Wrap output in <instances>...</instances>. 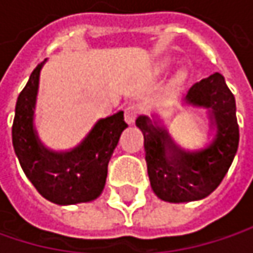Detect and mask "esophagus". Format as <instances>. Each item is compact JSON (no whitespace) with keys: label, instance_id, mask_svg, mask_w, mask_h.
<instances>
[{"label":"esophagus","instance_id":"34e87169","mask_svg":"<svg viewBox=\"0 0 253 253\" xmlns=\"http://www.w3.org/2000/svg\"><path fill=\"white\" fill-rule=\"evenodd\" d=\"M139 116V105L137 104H127L125 108V117H126L127 123H134V120Z\"/></svg>","mask_w":253,"mask_h":253}]
</instances>
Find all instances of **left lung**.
<instances>
[{
    "label": "left lung",
    "mask_w": 253,
    "mask_h": 253,
    "mask_svg": "<svg viewBox=\"0 0 253 253\" xmlns=\"http://www.w3.org/2000/svg\"><path fill=\"white\" fill-rule=\"evenodd\" d=\"M184 101L211 108L215 120L217 134L212 143L199 152H184L177 148L167 130L152 125L148 117L136 120L145 139V160L152 190L163 201L177 204L204 199L212 193L227 174L239 146L234 95L220 73L196 82Z\"/></svg>",
    "instance_id": "8db88e82"
}]
</instances>
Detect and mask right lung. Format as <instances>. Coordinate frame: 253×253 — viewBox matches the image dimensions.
<instances>
[{
	"mask_svg": "<svg viewBox=\"0 0 253 253\" xmlns=\"http://www.w3.org/2000/svg\"><path fill=\"white\" fill-rule=\"evenodd\" d=\"M43 63L32 72L16 102L11 127L13 146L26 177L48 201L73 205L96 199L104 190L108 163L127 127L123 111L99 120L86 139L69 152H52L41 145L33 128L39 73Z\"/></svg>",
	"mask_w": 253,
	"mask_h": 253,
	"instance_id": "obj_1",
	"label": "right lung"
}]
</instances>
